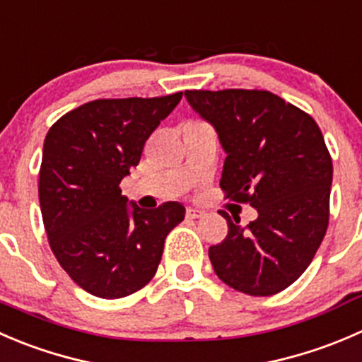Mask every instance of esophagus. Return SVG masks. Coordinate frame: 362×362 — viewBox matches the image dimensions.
Returning a JSON list of instances; mask_svg holds the SVG:
<instances>
[{
	"label": "esophagus",
	"instance_id": "esophagus-1",
	"mask_svg": "<svg viewBox=\"0 0 362 362\" xmlns=\"http://www.w3.org/2000/svg\"><path fill=\"white\" fill-rule=\"evenodd\" d=\"M200 216H204V211L195 209V207H188V209H186V218H189V220H195V218Z\"/></svg>",
	"mask_w": 362,
	"mask_h": 362
}]
</instances>
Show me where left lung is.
<instances>
[{"label": "left lung", "mask_w": 362, "mask_h": 362, "mask_svg": "<svg viewBox=\"0 0 362 362\" xmlns=\"http://www.w3.org/2000/svg\"><path fill=\"white\" fill-rule=\"evenodd\" d=\"M185 96L227 153L225 199L259 213L241 227L220 211L228 234L209 248L214 273L243 294H278L306 271L327 230L332 160L324 135L310 114L264 89Z\"/></svg>", "instance_id": "8db88e82"}]
</instances>
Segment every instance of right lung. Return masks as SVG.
<instances>
[{"label": "right lung", "mask_w": 362, "mask_h": 362, "mask_svg": "<svg viewBox=\"0 0 362 362\" xmlns=\"http://www.w3.org/2000/svg\"><path fill=\"white\" fill-rule=\"evenodd\" d=\"M181 96L93 100L61 116L45 137L38 197L49 245L96 298H127L148 285L167 234L185 218L180 202L128 207L119 188Z\"/></svg>", "instance_id": "right-lung-1"}]
</instances>
